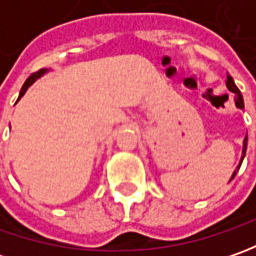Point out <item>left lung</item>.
<instances>
[{
	"label": "left lung",
	"mask_w": 256,
	"mask_h": 256,
	"mask_svg": "<svg viewBox=\"0 0 256 256\" xmlns=\"http://www.w3.org/2000/svg\"><path fill=\"white\" fill-rule=\"evenodd\" d=\"M226 88L231 91V92L235 94V105H236V108H240V110H244V98H242V94L241 91L238 90V86L235 85V82H234V80H232V76L230 74L226 75ZM246 144H248V135L244 138V146H242V156H241V161H240V164H238V166H236V170L234 171V174H232L231 180L230 181H232L234 178H235V175H236V172L240 171V168H241V164L242 161H244V156H245V152H246Z\"/></svg>",
	"instance_id": "8db88e82"
}]
</instances>
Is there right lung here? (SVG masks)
Here are the masks:
<instances>
[{"label":"right lung","mask_w":256,"mask_h":256,"mask_svg":"<svg viewBox=\"0 0 256 256\" xmlns=\"http://www.w3.org/2000/svg\"><path fill=\"white\" fill-rule=\"evenodd\" d=\"M46 72H48V70H46V68H42V70H40L38 72H34V74L30 75V76H28V80H26V81L24 82V85H22V88H21V92H20V96H18V100H20V98H21V96H22L25 92H26V90H28V88H30L31 85L34 84V82L36 81V80H38V78H41V76H42L44 74H46Z\"/></svg>","instance_id":"1"}]
</instances>
